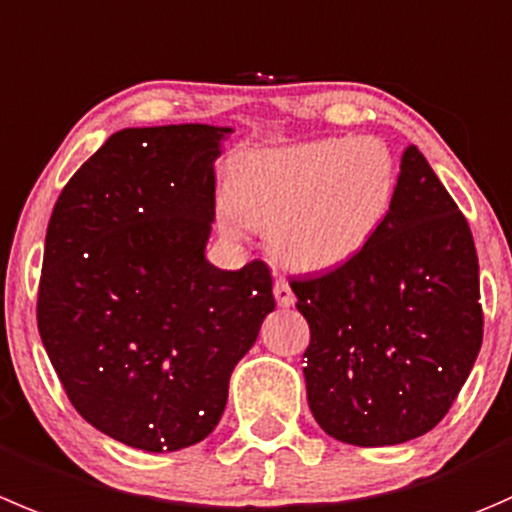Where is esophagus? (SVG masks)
<instances>
[{
  "label": "esophagus",
  "instance_id": "esophagus-1",
  "mask_svg": "<svg viewBox=\"0 0 512 512\" xmlns=\"http://www.w3.org/2000/svg\"><path fill=\"white\" fill-rule=\"evenodd\" d=\"M272 290H275V300H277V305H280V307H292V305H295V295H292V290H290V285H287V280L277 277L275 287H272Z\"/></svg>",
  "mask_w": 512,
  "mask_h": 512
}]
</instances>
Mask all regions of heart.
<instances>
[{
  "label": "heart",
  "mask_w": 512,
  "mask_h": 512,
  "mask_svg": "<svg viewBox=\"0 0 512 512\" xmlns=\"http://www.w3.org/2000/svg\"><path fill=\"white\" fill-rule=\"evenodd\" d=\"M398 185L393 155L375 137H322L265 147L237 162L222 227H270L292 270L327 272L360 255L388 217Z\"/></svg>",
  "instance_id": "obj_1"
}]
</instances>
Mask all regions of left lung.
<instances>
[{"label": "left lung", "mask_w": 512, "mask_h": 512, "mask_svg": "<svg viewBox=\"0 0 512 512\" xmlns=\"http://www.w3.org/2000/svg\"><path fill=\"white\" fill-rule=\"evenodd\" d=\"M290 285L310 325L307 403L327 435L382 448L445 418L483 345L480 275L468 222L418 147L370 245Z\"/></svg>", "instance_id": "obj_1"}]
</instances>
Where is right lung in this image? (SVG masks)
Here are the masks:
<instances>
[{"mask_svg":"<svg viewBox=\"0 0 512 512\" xmlns=\"http://www.w3.org/2000/svg\"><path fill=\"white\" fill-rule=\"evenodd\" d=\"M232 127L119 130L49 217L37 325L74 410L130 448L172 453L220 423L230 375L272 310L265 262L205 257L215 160Z\"/></svg>","mask_w":512,"mask_h":512,"instance_id":"right-lung-1","label":"right lung"}]
</instances>
